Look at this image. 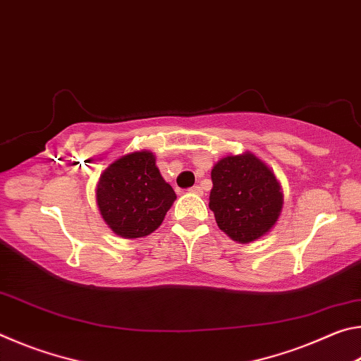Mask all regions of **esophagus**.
Listing matches in <instances>:
<instances>
[{"label": "esophagus", "mask_w": 361, "mask_h": 361, "mask_svg": "<svg viewBox=\"0 0 361 361\" xmlns=\"http://www.w3.org/2000/svg\"><path fill=\"white\" fill-rule=\"evenodd\" d=\"M189 191L194 192V194H202V188H200L199 185H195V186H192L191 189H189Z\"/></svg>", "instance_id": "1"}]
</instances>
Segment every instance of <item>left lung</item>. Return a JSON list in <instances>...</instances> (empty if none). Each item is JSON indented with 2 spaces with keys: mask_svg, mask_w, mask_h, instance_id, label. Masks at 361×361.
<instances>
[{
  "mask_svg": "<svg viewBox=\"0 0 361 361\" xmlns=\"http://www.w3.org/2000/svg\"><path fill=\"white\" fill-rule=\"evenodd\" d=\"M212 181L209 207L218 228L231 239L253 242L276 224L283 195L276 176L258 157L250 152L223 157L212 170Z\"/></svg>",
  "mask_w": 361,
  "mask_h": 361,
  "instance_id": "1",
  "label": "left lung"
}]
</instances>
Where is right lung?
<instances>
[{
	"label": "right lung",
	"instance_id": "add662e5",
	"mask_svg": "<svg viewBox=\"0 0 361 361\" xmlns=\"http://www.w3.org/2000/svg\"><path fill=\"white\" fill-rule=\"evenodd\" d=\"M176 194L159 173L149 151H137L114 161L97 186L103 219L126 239L149 235L172 207Z\"/></svg>",
	"mask_w": 361,
	"mask_h": 361
}]
</instances>
